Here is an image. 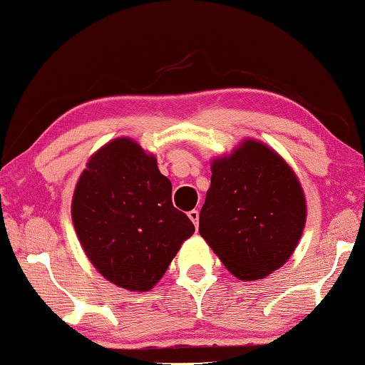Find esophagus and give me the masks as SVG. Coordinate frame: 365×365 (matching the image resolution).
Returning a JSON list of instances; mask_svg holds the SVG:
<instances>
[{
  "instance_id": "obj_1",
  "label": "esophagus",
  "mask_w": 365,
  "mask_h": 365,
  "mask_svg": "<svg viewBox=\"0 0 365 365\" xmlns=\"http://www.w3.org/2000/svg\"><path fill=\"white\" fill-rule=\"evenodd\" d=\"M189 218H190V220H192V223H194V225H195V228H197L199 227V210H190L189 212Z\"/></svg>"
}]
</instances>
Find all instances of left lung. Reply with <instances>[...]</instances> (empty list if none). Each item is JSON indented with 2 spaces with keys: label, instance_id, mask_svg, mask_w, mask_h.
<instances>
[{
  "label": "left lung",
  "instance_id": "obj_1",
  "mask_svg": "<svg viewBox=\"0 0 365 365\" xmlns=\"http://www.w3.org/2000/svg\"><path fill=\"white\" fill-rule=\"evenodd\" d=\"M199 233L230 272L257 280L294 253L307 220L305 195L292 168L257 140H243L212 161Z\"/></svg>",
  "mask_w": 365,
  "mask_h": 365
}]
</instances>
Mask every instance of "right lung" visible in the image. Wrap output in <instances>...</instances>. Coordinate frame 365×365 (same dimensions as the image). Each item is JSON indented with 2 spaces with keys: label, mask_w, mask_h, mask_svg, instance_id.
<instances>
[{
  "label": "right lung",
  "mask_w": 365,
  "mask_h": 365,
  "mask_svg": "<svg viewBox=\"0 0 365 365\" xmlns=\"http://www.w3.org/2000/svg\"><path fill=\"white\" fill-rule=\"evenodd\" d=\"M171 181L135 140L106 143L78 179L71 218L89 261L112 284L153 289L194 225L171 200Z\"/></svg>",
  "instance_id": "1"
}]
</instances>
